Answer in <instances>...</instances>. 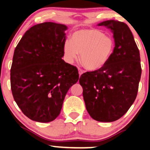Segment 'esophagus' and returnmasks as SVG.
I'll return each mask as SVG.
<instances>
[{
	"mask_svg": "<svg viewBox=\"0 0 150 150\" xmlns=\"http://www.w3.org/2000/svg\"><path fill=\"white\" fill-rule=\"evenodd\" d=\"M78 72H79V75H80V76L84 72V70H83L82 68H78Z\"/></svg>",
	"mask_w": 150,
	"mask_h": 150,
	"instance_id": "esophagus-1",
	"label": "esophagus"
}]
</instances>
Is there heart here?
I'll return each instance as SVG.
<instances>
[{"label": "heart", "instance_id": "1", "mask_svg": "<svg viewBox=\"0 0 150 150\" xmlns=\"http://www.w3.org/2000/svg\"><path fill=\"white\" fill-rule=\"evenodd\" d=\"M114 39L104 32L95 28L79 30L72 34V41L66 40L64 51L68 62L72 63L81 54L85 68L96 70L105 66L115 50Z\"/></svg>", "mask_w": 150, "mask_h": 150}]
</instances>
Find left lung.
<instances>
[{
  "label": "left lung",
  "instance_id": "1",
  "mask_svg": "<svg viewBox=\"0 0 150 150\" xmlns=\"http://www.w3.org/2000/svg\"><path fill=\"white\" fill-rule=\"evenodd\" d=\"M114 33L115 50L100 69L82 74L86 108L93 119L110 122L120 119L136 100L142 74L139 49L126 23L115 20L98 24Z\"/></svg>",
  "mask_w": 150,
  "mask_h": 150
}]
</instances>
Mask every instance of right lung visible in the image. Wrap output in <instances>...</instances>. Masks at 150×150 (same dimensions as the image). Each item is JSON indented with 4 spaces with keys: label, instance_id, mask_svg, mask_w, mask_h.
Masks as SVG:
<instances>
[{
    "label": "right lung",
    "instance_id": "right-lung-1",
    "mask_svg": "<svg viewBox=\"0 0 150 150\" xmlns=\"http://www.w3.org/2000/svg\"><path fill=\"white\" fill-rule=\"evenodd\" d=\"M66 29L51 22L36 24L26 32L14 50L12 93L23 114L34 121L55 120L66 93L79 79L77 68L62 59Z\"/></svg>",
    "mask_w": 150,
    "mask_h": 150
}]
</instances>
